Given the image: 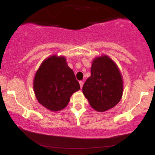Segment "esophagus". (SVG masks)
<instances>
[{"label": "esophagus", "instance_id": "1", "mask_svg": "<svg viewBox=\"0 0 155 155\" xmlns=\"http://www.w3.org/2000/svg\"><path fill=\"white\" fill-rule=\"evenodd\" d=\"M79 83H80V88H82V86H83V82L82 81H80L79 82Z\"/></svg>", "mask_w": 155, "mask_h": 155}]
</instances>
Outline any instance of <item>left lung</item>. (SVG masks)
<instances>
[{"mask_svg": "<svg viewBox=\"0 0 155 155\" xmlns=\"http://www.w3.org/2000/svg\"><path fill=\"white\" fill-rule=\"evenodd\" d=\"M124 90L122 75L116 63L107 55L92 61L91 76L82 87V92L91 107L99 112L115 107Z\"/></svg>", "mask_w": 155, "mask_h": 155, "instance_id": "8db88e82", "label": "left lung"}]
</instances>
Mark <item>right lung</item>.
Masks as SVG:
<instances>
[{
	"label": "right lung",
	"mask_w": 155,
	"mask_h": 155,
	"mask_svg": "<svg viewBox=\"0 0 155 155\" xmlns=\"http://www.w3.org/2000/svg\"><path fill=\"white\" fill-rule=\"evenodd\" d=\"M34 92L39 104L51 111L67 107L74 92L80 89L65 56L53 55L41 63L33 81Z\"/></svg>",
	"instance_id": "obj_1"
}]
</instances>
